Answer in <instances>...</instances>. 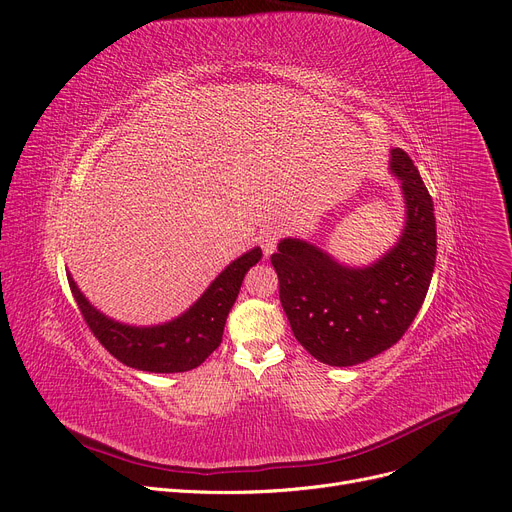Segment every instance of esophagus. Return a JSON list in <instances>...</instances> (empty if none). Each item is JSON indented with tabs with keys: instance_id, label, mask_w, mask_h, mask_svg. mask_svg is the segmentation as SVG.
I'll return each mask as SVG.
<instances>
[{
	"instance_id": "esophagus-1",
	"label": "esophagus",
	"mask_w": 512,
	"mask_h": 512,
	"mask_svg": "<svg viewBox=\"0 0 512 512\" xmlns=\"http://www.w3.org/2000/svg\"><path fill=\"white\" fill-rule=\"evenodd\" d=\"M258 246L262 248L264 256H270V254L277 250V235L275 233H260Z\"/></svg>"
}]
</instances>
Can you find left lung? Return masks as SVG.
Returning <instances> with one entry per match:
<instances>
[{"label": "left lung", "instance_id": "left-lung-1", "mask_svg": "<svg viewBox=\"0 0 512 512\" xmlns=\"http://www.w3.org/2000/svg\"><path fill=\"white\" fill-rule=\"evenodd\" d=\"M388 163L405 200V225L388 252L372 264L347 266L304 239L285 237L270 256L295 339L328 366L362 364L393 347L432 281L434 202L405 150L390 148Z\"/></svg>", "mask_w": 512, "mask_h": 512}]
</instances>
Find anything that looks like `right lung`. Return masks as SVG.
<instances>
[{"mask_svg": "<svg viewBox=\"0 0 512 512\" xmlns=\"http://www.w3.org/2000/svg\"><path fill=\"white\" fill-rule=\"evenodd\" d=\"M260 258V248L235 258L184 314L155 326L117 322L88 302L70 273L68 283L88 328L115 359L134 370L175 374L198 368L221 345L239 287Z\"/></svg>", "mask_w": 512, "mask_h": 512, "instance_id": "right-lung-1", "label": "right lung"}]
</instances>
